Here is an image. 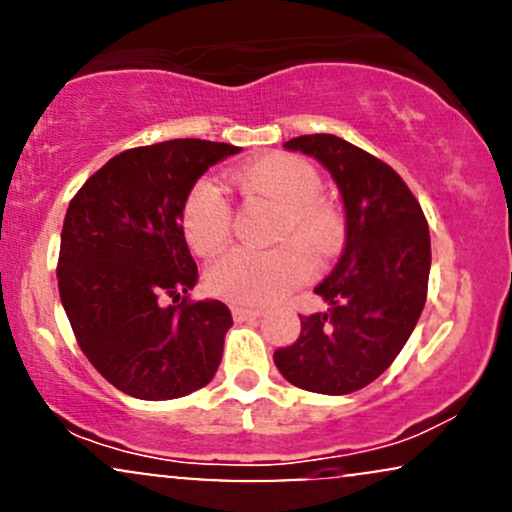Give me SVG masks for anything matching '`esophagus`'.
I'll list each match as a JSON object with an SVG mask.
<instances>
[{"label":"esophagus","mask_w":512,"mask_h":512,"mask_svg":"<svg viewBox=\"0 0 512 512\" xmlns=\"http://www.w3.org/2000/svg\"><path fill=\"white\" fill-rule=\"evenodd\" d=\"M231 313H233V320H236V322H248V320H255V317H260L262 310L245 308V305H233Z\"/></svg>","instance_id":"1"}]
</instances>
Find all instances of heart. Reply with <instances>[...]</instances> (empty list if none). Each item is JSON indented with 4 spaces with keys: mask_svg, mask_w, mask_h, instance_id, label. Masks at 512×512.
I'll use <instances>...</instances> for the list:
<instances>
[{
    "mask_svg": "<svg viewBox=\"0 0 512 512\" xmlns=\"http://www.w3.org/2000/svg\"><path fill=\"white\" fill-rule=\"evenodd\" d=\"M248 199L279 207L272 250H233L207 272L214 296L240 305H264L284 298L315 272L317 255H332L342 245L346 223L337 204L320 195V173L301 156L269 154L233 175ZM182 238L199 257H216L233 231V209L214 180L202 178L187 190L180 207ZM291 237V241H286ZM306 244L303 246L302 243Z\"/></svg>",
    "mask_w": 512,
    "mask_h": 512,
    "instance_id": "heart-1",
    "label": "heart"
}]
</instances>
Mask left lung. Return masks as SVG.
<instances>
[{
    "instance_id": "1",
    "label": "left lung",
    "mask_w": 512,
    "mask_h": 512,
    "mask_svg": "<svg viewBox=\"0 0 512 512\" xmlns=\"http://www.w3.org/2000/svg\"><path fill=\"white\" fill-rule=\"evenodd\" d=\"M284 149L317 158L344 199L346 245L317 286L327 313L301 315V337L274 351L291 385L349 395L395 361L419 322L431 272V236L419 199L368 151L334 137L303 134Z\"/></svg>"
}]
</instances>
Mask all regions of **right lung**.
Instances as JSON below:
<instances>
[{"instance_id": "1", "label": "right lung", "mask_w": 512, "mask_h": 512, "mask_svg": "<svg viewBox=\"0 0 512 512\" xmlns=\"http://www.w3.org/2000/svg\"><path fill=\"white\" fill-rule=\"evenodd\" d=\"M238 146L170 139L110 158L69 202L57 284L76 342L129 397H185L214 378L233 325L221 301H190L197 264L180 207Z\"/></svg>"}]
</instances>
